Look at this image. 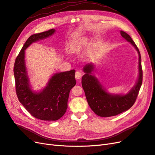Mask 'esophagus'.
<instances>
[{"instance_id":"34e87169","label":"esophagus","mask_w":155,"mask_h":155,"mask_svg":"<svg viewBox=\"0 0 155 155\" xmlns=\"http://www.w3.org/2000/svg\"><path fill=\"white\" fill-rule=\"evenodd\" d=\"M82 77V73L81 71H77L75 73V78H76L77 80H80Z\"/></svg>"}]
</instances>
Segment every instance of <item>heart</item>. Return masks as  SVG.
Returning a JSON list of instances; mask_svg holds the SVG:
<instances>
[{"mask_svg":"<svg viewBox=\"0 0 155 155\" xmlns=\"http://www.w3.org/2000/svg\"><path fill=\"white\" fill-rule=\"evenodd\" d=\"M87 43V39L85 38L78 39L75 41L71 47H70V51L73 53H77L80 51L82 48L84 47Z\"/></svg>","mask_w":155,"mask_h":155,"instance_id":"b5f03b06","label":"heart"}]
</instances>
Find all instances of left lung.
Listing matches in <instances>:
<instances>
[{
	"instance_id": "obj_1",
	"label": "left lung",
	"mask_w": 155,
	"mask_h": 155,
	"mask_svg": "<svg viewBox=\"0 0 155 155\" xmlns=\"http://www.w3.org/2000/svg\"><path fill=\"white\" fill-rule=\"evenodd\" d=\"M121 35L130 42L138 52L139 55V78L136 86L129 94L125 95H113L106 91L99 82L91 74L94 66L87 64L84 68L86 74L82 78V86L85 92L87 103L91 109L97 116L111 117L127 111L134 104L142 84L143 71L141 68V55L138 48L131 37L126 32L121 31Z\"/></svg>"
}]
</instances>
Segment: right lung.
<instances>
[{
    "mask_svg": "<svg viewBox=\"0 0 155 155\" xmlns=\"http://www.w3.org/2000/svg\"><path fill=\"white\" fill-rule=\"evenodd\" d=\"M54 32V29H51L30 36L17 55L14 68L17 98L32 116L43 121H56L64 116L68 108L70 90L76 84L75 70L73 69L54 74L40 93L30 90L25 64V50L31 43L51 36Z\"/></svg>",
    "mask_w": 155,
    "mask_h": 155,
    "instance_id": "right-lung-1",
    "label": "right lung"
}]
</instances>
